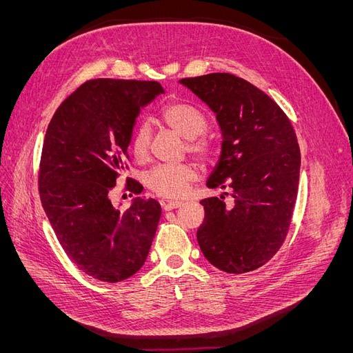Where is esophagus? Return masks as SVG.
I'll list each match as a JSON object with an SVG mask.
<instances>
[{
    "label": "esophagus",
    "mask_w": 353,
    "mask_h": 353,
    "mask_svg": "<svg viewBox=\"0 0 353 353\" xmlns=\"http://www.w3.org/2000/svg\"><path fill=\"white\" fill-rule=\"evenodd\" d=\"M184 203L179 201V200H170V201H162V208L165 210H170V209H176V208H181L183 206Z\"/></svg>",
    "instance_id": "1"
}]
</instances>
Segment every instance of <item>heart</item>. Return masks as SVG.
<instances>
[{
    "mask_svg": "<svg viewBox=\"0 0 353 353\" xmlns=\"http://www.w3.org/2000/svg\"><path fill=\"white\" fill-rule=\"evenodd\" d=\"M162 117L178 135L185 138V148L191 156L200 163L210 162L215 156V145L201 137L209 126L205 114L191 104L172 103L163 109ZM150 138L152 131L148 123H141L137 128L131 140V152L135 159L144 160L147 157ZM194 176V166L190 163L162 165L147 175V187L160 197L178 199L185 194L190 181H193Z\"/></svg>",
    "mask_w": 353,
    "mask_h": 353,
    "instance_id": "heart-1",
    "label": "heart"
}]
</instances>
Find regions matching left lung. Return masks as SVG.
<instances>
[{"label":"left lung","mask_w":353,"mask_h":353,"mask_svg":"<svg viewBox=\"0 0 353 353\" xmlns=\"http://www.w3.org/2000/svg\"><path fill=\"white\" fill-rule=\"evenodd\" d=\"M179 83L209 105L222 132L219 162L206 185L231 190L230 203L223 196L200 201V249L223 272L258 270L290 228L301 174L296 132L279 104L236 74L209 73Z\"/></svg>","instance_id":"left-lung-1"}]
</instances>
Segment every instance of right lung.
Segmentation results:
<instances>
[{"label": "right lung", "instance_id": "obj_1", "mask_svg": "<svg viewBox=\"0 0 353 353\" xmlns=\"http://www.w3.org/2000/svg\"><path fill=\"white\" fill-rule=\"evenodd\" d=\"M165 92L156 81L91 79L63 101L47 128L39 196L56 237L81 271L105 283L130 279L144 265L162 208L135 197L119 210L110 201L128 169V145L141 108ZM126 190L143 187L128 178Z\"/></svg>", "mask_w": 353, "mask_h": 353}]
</instances>
